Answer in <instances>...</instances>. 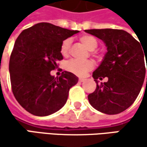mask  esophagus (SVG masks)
<instances>
[{
  "instance_id": "34e87169",
  "label": "esophagus",
  "mask_w": 147,
  "mask_h": 147,
  "mask_svg": "<svg viewBox=\"0 0 147 147\" xmlns=\"http://www.w3.org/2000/svg\"><path fill=\"white\" fill-rule=\"evenodd\" d=\"M78 80H79V82H84V81H85V78H84V77H79V79H78Z\"/></svg>"
}]
</instances>
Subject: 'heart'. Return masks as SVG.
<instances>
[{
  "label": "heart",
  "mask_w": 147,
  "mask_h": 147,
  "mask_svg": "<svg viewBox=\"0 0 147 147\" xmlns=\"http://www.w3.org/2000/svg\"><path fill=\"white\" fill-rule=\"evenodd\" d=\"M80 41L89 51H94L98 47L97 40L92 36H88V35L82 36L80 37ZM70 45H71V41L69 39H66L62 42L60 47V53L63 56L66 57L69 54ZM94 65L92 60L81 61L77 59H71L65 64V69L71 73L82 76H84L87 72H88L90 70H92L94 68Z\"/></svg>",
  "instance_id": "obj_1"
}]
</instances>
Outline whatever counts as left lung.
<instances>
[{"label":"left lung","instance_id":"obj_1","mask_svg":"<svg viewBox=\"0 0 147 147\" xmlns=\"http://www.w3.org/2000/svg\"><path fill=\"white\" fill-rule=\"evenodd\" d=\"M85 32L102 40L107 47L100 65L93 72L97 86L88 94V101L100 112L118 114L128 109L140 92L146 76L144 58L146 60L147 51H144L140 42L123 30L94 29ZM105 77L108 81L99 85L98 79Z\"/></svg>","mask_w":147,"mask_h":147}]
</instances>
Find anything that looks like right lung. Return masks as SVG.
Masks as SVG:
<instances>
[{
    "label": "right lung",
    "instance_id": "obj_1",
    "mask_svg": "<svg viewBox=\"0 0 147 147\" xmlns=\"http://www.w3.org/2000/svg\"><path fill=\"white\" fill-rule=\"evenodd\" d=\"M78 33L49 23H39L23 30L14 43L9 61L12 90L28 112L45 117L60 110L78 77L64 71L55 78L51 71L63 59V41Z\"/></svg>",
    "mask_w": 147,
    "mask_h": 147
}]
</instances>
